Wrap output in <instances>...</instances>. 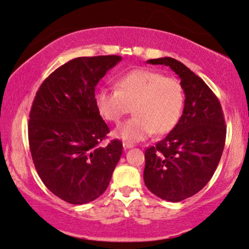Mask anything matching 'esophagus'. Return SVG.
<instances>
[{
    "instance_id": "1",
    "label": "esophagus",
    "mask_w": 249,
    "mask_h": 249,
    "mask_svg": "<svg viewBox=\"0 0 249 249\" xmlns=\"http://www.w3.org/2000/svg\"><path fill=\"white\" fill-rule=\"evenodd\" d=\"M135 145L134 144H131V143H127V142H124V150H127V148H131V147H134Z\"/></svg>"
}]
</instances>
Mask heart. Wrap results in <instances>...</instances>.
<instances>
[{
    "mask_svg": "<svg viewBox=\"0 0 249 249\" xmlns=\"http://www.w3.org/2000/svg\"><path fill=\"white\" fill-rule=\"evenodd\" d=\"M185 92L177 77L151 70H134L115 82V90L103 88L95 96L96 107L104 120L117 124L132 111L135 117L114 130L120 140L141 142L156 132L166 135L182 117Z\"/></svg>",
    "mask_w": 249,
    "mask_h": 249,
    "instance_id": "obj_1",
    "label": "heart"
}]
</instances>
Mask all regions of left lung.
<instances>
[{"label":"left lung","mask_w":249,"mask_h":249,"mask_svg":"<svg viewBox=\"0 0 249 249\" xmlns=\"http://www.w3.org/2000/svg\"><path fill=\"white\" fill-rule=\"evenodd\" d=\"M147 63L169 66L185 92L178 124L145 151L146 188L161 199L178 202L198 193L214 175L227 137L223 111L212 89L180 61L164 57Z\"/></svg>","instance_id":"left-lung-1"}]
</instances>
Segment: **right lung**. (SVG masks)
Segmentation results:
<instances>
[{"instance_id": "add662e5", "label": "right lung", "mask_w": 249, "mask_h": 249, "mask_svg": "<svg viewBox=\"0 0 249 249\" xmlns=\"http://www.w3.org/2000/svg\"><path fill=\"white\" fill-rule=\"evenodd\" d=\"M120 56L79 57L50 74L38 88L28 121L35 169L49 191L72 205L98 198L120 160L122 143L101 146L109 129L95 103V87Z\"/></svg>"}]
</instances>
